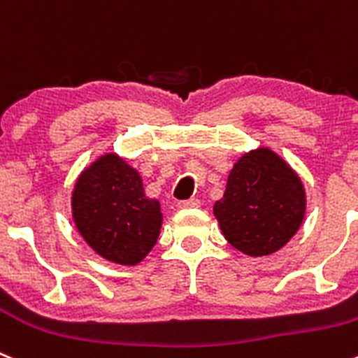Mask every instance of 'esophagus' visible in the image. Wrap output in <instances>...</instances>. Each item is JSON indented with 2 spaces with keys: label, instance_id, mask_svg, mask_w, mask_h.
<instances>
[{
  "label": "esophagus",
  "instance_id": "34e87169",
  "mask_svg": "<svg viewBox=\"0 0 358 358\" xmlns=\"http://www.w3.org/2000/svg\"><path fill=\"white\" fill-rule=\"evenodd\" d=\"M178 206L180 208H196V206H199V199L196 198L182 199V201H178Z\"/></svg>",
  "mask_w": 358,
  "mask_h": 358
}]
</instances>
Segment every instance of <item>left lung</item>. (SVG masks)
Instances as JSON below:
<instances>
[{
    "label": "left lung",
    "instance_id": "8db88e82",
    "mask_svg": "<svg viewBox=\"0 0 358 358\" xmlns=\"http://www.w3.org/2000/svg\"><path fill=\"white\" fill-rule=\"evenodd\" d=\"M220 229L235 249L266 256L296 233L306 213L302 182L268 148L245 153L233 166L224 198L213 206Z\"/></svg>",
    "mask_w": 358,
    "mask_h": 358
}]
</instances>
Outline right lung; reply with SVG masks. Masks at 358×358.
Wrapping results in <instances>:
<instances>
[{"label": "right lung", "mask_w": 358, "mask_h": 358, "mask_svg": "<svg viewBox=\"0 0 358 358\" xmlns=\"http://www.w3.org/2000/svg\"><path fill=\"white\" fill-rule=\"evenodd\" d=\"M72 212L90 247L120 265L141 262L155 245L162 224L159 201L146 198L141 176L113 153L79 176Z\"/></svg>", "instance_id": "1"}]
</instances>
